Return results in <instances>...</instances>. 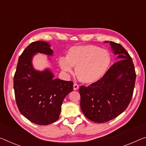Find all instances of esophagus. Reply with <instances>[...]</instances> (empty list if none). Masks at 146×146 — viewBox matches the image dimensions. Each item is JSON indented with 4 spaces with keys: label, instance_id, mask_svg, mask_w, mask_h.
I'll use <instances>...</instances> for the list:
<instances>
[{
    "label": "esophagus",
    "instance_id": "esophagus-1",
    "mask_svg": "<svg viewBox=\"0 0 146 146\" xmlns=\"http://www.w3.org/2000/svg\"><path fill=\"white\" fill-rule=\"evenodd\" d=\"M78 88H79V86H78L77 83H74L73 84V90H77L78 89Z\"/></svg>",
    "mask_w": 146,
    "mask_h": 146
}]
</instances>
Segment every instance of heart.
<instances>
[{
  "label": "heart",
  "instance_id": "1",
  "mask_svg": "<svg viewBox=\"0 0 146 146\" xmlns=\"http://www.w3.org/2000/svg\"><path fill=\"white\" fill-rule=\"evenodd\" d=\"M58 63L62 71L75 74L85 84L99 81L105 75L111 63V56L106 49L94 45L75 46L68 50L66 58L60 57Z\"/></svg>",
  "mask_w": 146,
  "mask_h": 146
}]
</instances>
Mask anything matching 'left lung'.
I'll use <instances>...</instances> for the list:
<instances>
[{
  "label": "left lung",
  "instance_id": "obj_1",
  "mask_svg": "<svg viewBox=\"0 0 146 146\" xmlns=\"http://www.w3.org/2000/svg\"><path fill=\"white\" fill-rule=\"evenodd\" d=\"M119 60L99 81L80 86V108L88 119L96 123L112 120L126 110L133 97L136 80L135 66L123 46L110 41Z\"/></svg>",
  "mask_w": 146,
  "mask_h": 146
}]
</instances>
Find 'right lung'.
<instances>
[{
    "label": "right lung",
    "instance_id": "add662e5",
    "mask_svg": "<svg viewBox=\"0 0 146 146\" xmlns=\"http://www.w3.org/2000/svg\"><path fill=\"white\" fill-rule=\"evenodd\" d=\"M36 52L52 54L48 43L32 42L19 58L13 77V88L18 109L32 123L46 125L57 121L64 98L73 89L72 81L54 79L48 70L40 72L32 66Z\"/></svg>",
    "mask_w": 146,
    "mask_h": 146
}]
</instances>
